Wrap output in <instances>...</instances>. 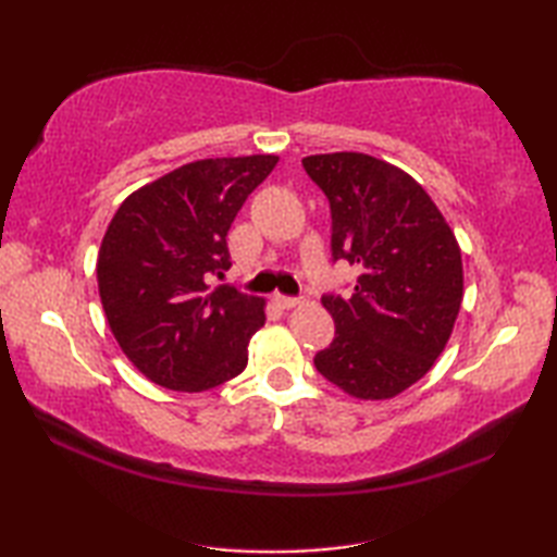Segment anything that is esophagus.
<instances>
[{"mask_svg":"<svg viewBox=\"0 0 557 557\" xmlns=\"http://www.w3.org/2000/svg\"><path fill=\"white\" fill-rule=\"evenodd\" d=\"M275 304L280 306V309L289 311V309H297L301 301L297 297H285V294H275Z\"/></svg>","mask_w":557,"mask_h":557,"instance_id":"1","label":"esophagus"}]
</instances>
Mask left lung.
<instances>
[{"label": "left lung", "instance_id": "obj_1", "mask_svg": "<svg viewBox=\"0 0 557 557\" xmlns=\"http://www.w3.org/2000/svg\"><path fill=\"white\" fill-rule=\"evenodd\" d=\"M333 215V260L359 268L349 299L325 294L335 339L315 369L357 399H389L433 369L457 321L465 270L443 212L411 176L363 152L301 160Z\"/></svg>", "mask_w": 557, "mask_h": 557}]
</instances>
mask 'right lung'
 <instances>
[{
  "label": "right lung",
  "instance_id": "right-lung-1",
  "mask_svg": "<svg viewBox=\"0 0 557 557\" xmlns=\"http://www.w3.org/2000/svg\"><path fill=\"white\" fill-rule=\"evenodd\" d=\"M277 156L210 158L140 186L114 212L98 253V289L122 351L148 381L203 393L239 375L265 301L218 285L227 232Z\"/></svg>",
  "mask_w": 557,
  "mask_h": 557
}]
</instances>
